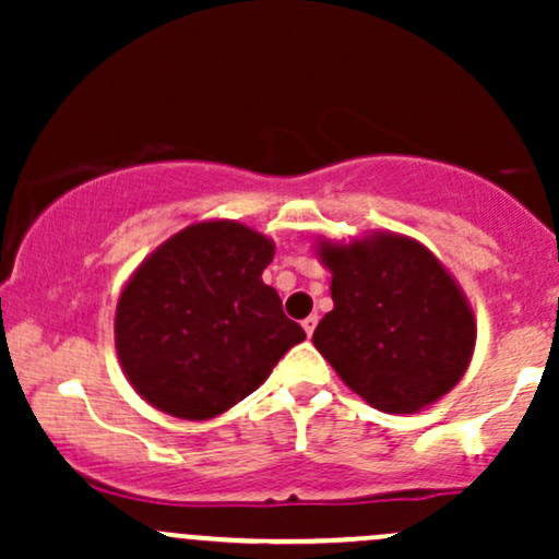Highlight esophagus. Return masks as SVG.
I'll list each match as a JSON object with an SVG mask.
<instances>
[{"label": "esophagus", "instance_id": "esophagus-1", "mask_svg": "<svg viewBox=\"0 0 559 559\" xmlns=\"http://www.w3.org/2000/svg\"><path fill=\"white\" fill-rule=\"evenodd\" d=\"M316 325H318V316H310V318L301 320V329H305L307 336H312V333H316Z\"/></svg>", "mask_w": 559, "mask_h": 559}]
</instances>
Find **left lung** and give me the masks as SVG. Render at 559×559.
Masks as SVG:
<instances>
[{"instance_id":"obj_1","label":"left lung","mask_w":559,"mask_h":559,"mask_svg":"<svg viewBox=\"0 0 559 559\" xmlns=\"http://www.w3.org/2000/svg\"><path fill=\"white\" fill-rule=\"evenodd\" d=\"M333 310L312 344L365 402L418 413L457 386L476 349V316L436 254L409 236L320 239Z\"/></svg>"}]
</instances>
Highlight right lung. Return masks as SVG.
Returning a JSON list of instances; mask_svg holds the SVG:
<instances>
[{
  "instance_id": "1",
  "label": "right lung",
  "mask_w": 559,
  "mask_h": 559,
  "mask_svg": "<svg viewBox=\"0 0 559 559\" xmlns=\"http://www.w3.org/2000/svg\"><path fill=\"white\" fill-rule=\"evenodd\" d=\"M273 254L260 230L202 221L141 262L115 310V349L141 400L173 418H215L305 342L262 281Z\"/></svg>"
}]
</instances>
